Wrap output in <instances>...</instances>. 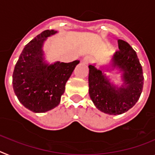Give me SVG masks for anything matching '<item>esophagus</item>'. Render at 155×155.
Segmentation results:
<instances>
[{"instance_id":"esophagus-1","label":"esophagus","mask_w":155,"mask_h":155,"mask_svg":"<svg viewBox=\"0 0 155 155\" xmlns=\"http://www.w3.org/2000/svg\"><path fill=\"white\" fill-rule=\"evenodd\" d=\"M91 61H92V58H91V57H89V56H87V57H85V58L83 59V62L85 64H89Z\"/></svg>"}]
</instances>
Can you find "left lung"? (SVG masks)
<instances>
[{"label":"left lung","instance_id":"1","mask_svg":"<svg viewBox=\"0 0 155 155\" xmlns=\"http://www.w3.org/2000/svg\"><path fill=\"white\" fill-rule=\"evenodd\" d=\"M119 50L112 58V65L124 71V85L117 88L101 70L89 65V94L94 106L112 115L124 114L137 102L143 87V68L136 51L127 41L118 40Z\"/></svg>","mask_w":155,"mask_h":155}]
</instances>
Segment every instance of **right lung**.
<instances>
[{"instance_id":"1","label":"right lung","mask_w":155,"mask_h":155,"mask_svg":"<svg viewBox=\"0 0 155 155\" xmlns=\"http://www.w3.org/2000/svg\"><path fill=\"white\" fill-rule=\"evenodd\" d=\"M57 33L45 30L25 45L15 64L12 84L19 102L35 113L49 111L59 105L65 84L75 66L80 63L43 61L42 45L46 38Z\"/></svg>"}]
</instances>
